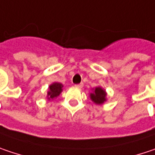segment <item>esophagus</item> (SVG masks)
<instances>
[{"label": "esophagus", "mask_w": 155, "mask_h": 155, "mask_svg": "<svg viewBox=\"0 0 155 155\" xmlns=\"http://www.w3.org/2000/svg\"><path fill=\"white\" fill-rule=\"evenodd\" d=\"M75 87H79V88H81V87H83V83L81 82V83H80V84H76Z\"/></svg>", "instance_id": "obj_1"}]
</instances>
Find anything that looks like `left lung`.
Here are the masks:
<instances>
[{
  "instance_id": "left-lung-1",
  "label": "left lung",
  "mask_w": 155,
  "mask_h": 155,
  "mask_svg": "<svg viewBox=\"0 0 155 155\" xmlns=\"http://www.w3.org/2000/svg\"><path fill=\"white\" fill-rule=\"evenodd\" d=\"M106 93L102 87H96L94 92L90 94V98L96 104H101L106 100Z\"/></svg>"
}]
</instances>
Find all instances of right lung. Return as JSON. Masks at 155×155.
Returning a JSON list of instances; mask_svg holds the SVG:
<instances>
[{"mask_svg": "<svg viewBox=\"0 0 155 155\" xmlns=\"http://www.w3.org/2000/svg\"><path fill=\"white\" fill-rule=\"evenodd\" d=\"M62 84L55 82L49 87V91L47 93L48 99H53L54 97H57L62 91Z\"/></svg>", "mask_w": 155, "mask_h": 155, "instance_id": "right-lung-1", "label": "right lung"}]
</instances>
